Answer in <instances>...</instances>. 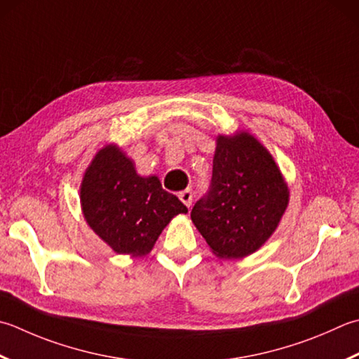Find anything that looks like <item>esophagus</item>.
I'll list each match as a JSON object with an SVG mask.
<instances>
[{
	"instance_id": "esophagus-1",
	"label": "esophagus",
	"mask_w": 359,
	"mask_h": 359,
	"mask_svg": "<svg viewBox=\"0 0 359 359\" xmlns=\"http://www.w3.org/2000/svg\"><path fill=\"white\" fill-rule=\"evenodd\" d=\"M193 198H194V194H193L191 189H185V191H180V193H179V199H180L182 202H184L188 208L191 207Z\"/></svg>"
}]
</instances>
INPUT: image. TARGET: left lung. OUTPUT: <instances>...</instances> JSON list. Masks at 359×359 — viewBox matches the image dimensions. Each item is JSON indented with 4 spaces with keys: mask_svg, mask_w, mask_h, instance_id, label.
<instances>
[{
    "mask_svg": "<svg viewBox=\"0 0 359 359\" xmlns=\"http://www.w3.org/2000/svg\"><path fill=\"white\" fill-rule=\"evenodd\" d=\"M287 187L271 154L249 133L219 137L208 191L191 219L221 258H243L262 248L287 205Z\"/></svg>",
    "mask_w": 359,
    "mask_h": 359,
    "instance_id": "1",
    "label": "left lung"
}]
</instances>
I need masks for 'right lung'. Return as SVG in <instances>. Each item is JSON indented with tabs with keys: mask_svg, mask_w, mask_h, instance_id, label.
Masks as SVG:
<instances>
[{
	"mask_svg": "<svg viewBox=\"0 0 359 359\" xmlns=\"http://www.w3.org/2000/svg\"><path fill=\"white\" fill-rule=\"evenodd\" d=\"M81 202L88 226L121 255H144L161 230L188 208L156 175L140 177L133 161L115 146L96 154L83 175Z\"/></svg>",
	"mask_w": 359,
	"mask_h": 359,
	"instance_id": "obj_1",
	"label": "right lung"
}]
</instances>
